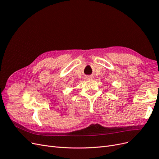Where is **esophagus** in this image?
<instances>
[{
  "label": "esophagus",
  "mask_w": 159,
  "mask_h": 159,
  "mask_svg": "<svg viewBox=\"0 0 159 159\" xmlns=\"http://www.w3.org/2000/svg\"><path fill=\"white\" fill-rule=\"evenodd\" d=\"M91 79H92V78H91V77H89V76H88V77H86V80H91Z\"/></svg>",
  "instance_id": "obj_1"
}]
</instances>
